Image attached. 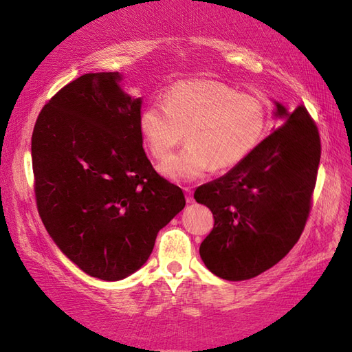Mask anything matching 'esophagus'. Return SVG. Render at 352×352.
I'll return each mask as SVG.
<instances>
[{"label": "esophagus", "instance_id": "34e87169", "mask_svg": "<svg viewBox=\"0 0 352 352\" xmlns=\"http://www.w3.org/2000/svg\"><path fill=\"white\" fill-rule=\"evenodd\" d=\"M184 192H186V201H187V204H193V202H195V199H193V192H192V188L184 187Z\"/></svg>", "mask_w": 352, "mask_h": 352}]
</instances>
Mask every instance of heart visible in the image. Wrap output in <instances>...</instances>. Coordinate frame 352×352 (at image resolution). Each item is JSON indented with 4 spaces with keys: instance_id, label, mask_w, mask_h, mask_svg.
<instances>
[{
    "instance_id": "1",
    "label": "heart",
    "mask_w": 352,
    "mask_h": 352,
    "mask_svg": "<svg viewBox=\"0 0 352 352\" xmlns=\"http://www.w3.org/2000/svg\"><path fill=\"white\" fill-rule=\"evenodd\" d=\"M267 110L258 98L217 82H179L162 104L140 114V131L153 157L166 159L186 137L187 147L165 160L159 173L193 182L245 162L263 141Z\"/></svg>"
}]
</instances>
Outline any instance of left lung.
<instances>
[{
    "instance_id": "8db88e82",
    "label": "left lung",
    "mask_w": 352,
    "mask_h": 352,
    "mask_svg": "<svg viewBox=\"0 0 352 352\" xmlns=\"http://www.w3.org/2000/svg\"><path fill=\"white\" fill-rule=\"evenodd\" d=\"M284 124L228 174L196 188L195 199L214 215L199 248L214 275L254 278L276 265L299 241L311 211L321 157L318 129L305 107L275 101Z\"/></svg>"
}]
</instances>
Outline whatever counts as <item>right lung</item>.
I'll return each mask as SVG.
<instances>
[{
  "label": "right lung",
  "instance_id": "add662e5",
  "mask_svg": "<svg viewBox=\"0 0 352 352\" xmlns=\"http://www.w3.org/2000/svg\"><path fill=\"white\" fill-rule=\"evenodd\" d=\"M119 73L78 77L44 105L32 132L35 199L44 228L87 275L119 281L147 262L184 208L178 186L142 148V98Z\"/></svg>",
  "mask_w": 352,
  "mask_h": 352
}]
</instances>
